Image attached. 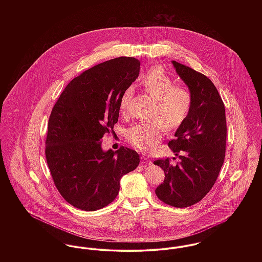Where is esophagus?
I'll return each instance as SVG.
<instances>
[{"label": "esophagus", "mask_w": 262, "mask_h": 262, "mask_svg": "<svg viewBox=\"0 0 262 262\" xmlns=\"http://www.w3.org/2000/svg\"><path fill=\"white\" fill-rule=\"evenodd\" d=\"M140 162H141V164L144 165V166L151 164V160H150L149 158H147L146 156H141V161H140Z\"/></svg>", "instance_id": "1"}]
</instances>
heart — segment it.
<instances>
[{"label": "heart", "mask_w": 262, "mask_h": 262, "mask_svg": "<svg viewBox=\"0 0 262 262\" xmlns=\"http://www.w3.org/2000/svg\"><path fill=\"white\" fill-rule=\"evenodd\" d=\"M142 84L147 94L155 99L153 122L139 123L126 132L127 140L138 150L147 152L161 140L164 127L178 129L187 119L191 106V96L185 86L177 85L173 79L161 68H153L142 77ZM132 88L126 89L120 99V111L126 112Z\"/></svg>", "instance_id": "b5f03b06"}]
</instances>
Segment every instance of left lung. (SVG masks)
<instances>
[{"instance_id": "obj_1", "label": "left lung", "mask_w": 262, "mask_h": 262, "mask_svg": "<svg viewBox=\"0 0 262 262\" xmlns=\"http://www.w3.org/2000/svg\"><path fill=\"white\" fill-rule=\"evenodd\" d=\"M171 63L187 84L191 106L176 131V139L168 142L181 161L172 164L166 158L153 162L165 173L155 193L169 206L186 208L200 202L219 176L226 150V115L223 101L210 78L174 60Z\"/></svg>"}]
</instances>
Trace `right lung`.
Returning <instances> with one entry per match:
<instances>
[{
  "label": "right lung",
  "instance_id": "obj_1",
  "mask_svg": "<svg viewBox=\"0 0 262 262\" xmlns=\"http://www.w3.org/2000/svg\"><path fill=\"white\" fill-rule=\"evenodd\" d=\"M140 61L118 57L74 78L55 103L45 141L55 187L75 208L96 211L117 196L123 176L139 162L135 150L104 151V135L118 122L120 99L139 75Z\"/></svg>",
  "mask_w": 262,
  "mask_h": 262
}]
</instances>
